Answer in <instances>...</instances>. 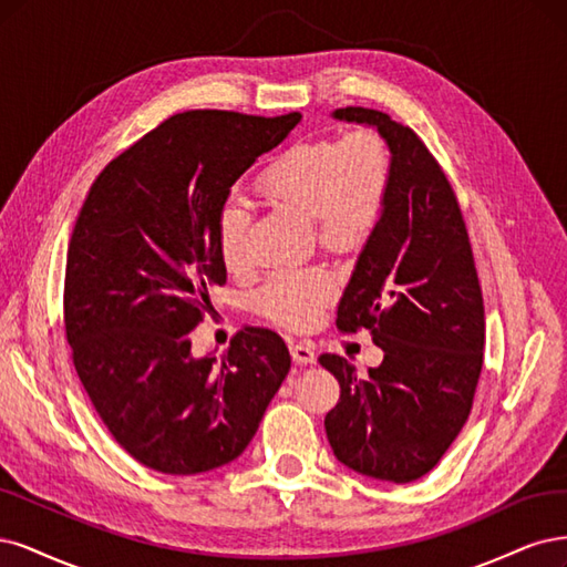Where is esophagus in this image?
<instances>
[{
	"label": "esophagus",
	"mask_w": 567,
	"mask_h": 567,
	"mask_svg": "<svg viewBox=\"0 0 567 567\" xmlns=\"http://www.w3.org/2000/svg\"><path fill=\"white\" fill-rule=\"evenodd\" d=\"M289 351H291V360H295L297 364H310V362H316V349H313V346H310L308 341L291 343Z\"/></svg>",
	"instance_id": "obj_1"
}]
</instances>
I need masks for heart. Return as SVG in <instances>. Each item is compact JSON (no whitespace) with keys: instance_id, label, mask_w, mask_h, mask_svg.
<instances>
[{"instance_id":"1","label":"heart","mask_w":567,"mask_h":567,"mask_svg":"<svg viewBox=\"0 0 567 567\" xmlns=\"http://www.w3.org/2000/svg\"><path fill=\"white\" fill-rule=\"evenodd\" d=\"M393 159L377 132L313 138L289 145L257 176L259 197L280 212L310 218L324 249L360 245L386 207ZM251 216L228 199L216 216V245L230 270L249 266L247 235ZM334 299V280L322 268L280 270L259 291L264 313L285 327H308Z\"/></svg>"}]
</instances>
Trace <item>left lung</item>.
I'll use <instances>...</instances> for the list:
<instances>
[{
  "label": "left lung",
  "mask_w": 567,
  "mask_h": 567,
  "mask_svg": "<svg viewBox=\"0 0 567 567\" xmlns=\"http://www.w3.org/2000/svg\"><path fill=\"white\" fill-rule=\"evenodd\" d=\"M334 120L374 126L393 178L337 310L339 330H370L383 360L358 377L341 355L318 358L341 386L324 431L341 464L412 483L441 462L471 414L485 346L483 291L460 203L424 141L370 107H339Z\"/></svg>",
  "instance_id": "8db88e82"
}]
</instances>
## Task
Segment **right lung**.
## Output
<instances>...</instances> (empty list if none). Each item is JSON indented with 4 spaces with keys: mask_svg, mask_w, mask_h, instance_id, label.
<instances>
[{
    "mask_svg": "<svg viewBox=\"0 0 567 567\" xmlns=\"http://www.w3.org/2000/svg\"><path fill=\"white\" fill-rule=\"evenodd\" d=\"M301 115L188 111L99 174L68 247L63 316L78 377L120 447L169 476L237 460L289 372L280 334L245 327L195 358L209 287L226 285L216 216Z\"/></svg>",
    "mask_w": 567,
    "mask_h": 567,
    "instance_id": "obj_1",
    "label": "right lung"
}]
</instances>
